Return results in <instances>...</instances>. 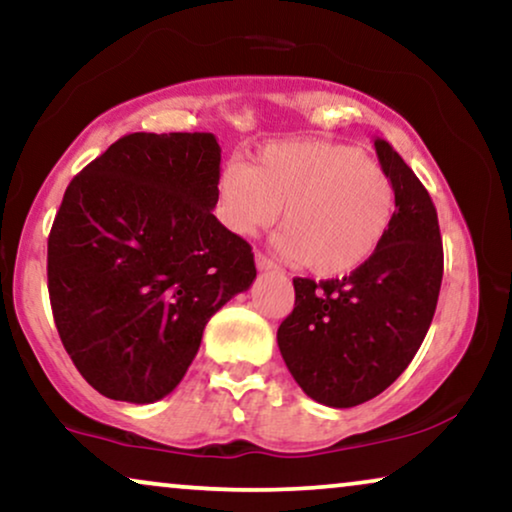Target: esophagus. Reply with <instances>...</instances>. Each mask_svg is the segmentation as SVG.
<instances>
[{"label": "esophagus", "instance_id": "1", "mask_svg": "<svg viewBox=\"0 0 512 512\" xmlns=\"http://www.w3.org/2000/svg\"><path fill=\"white\" fill-rule=\"evenodd\" d=\"M256 268L258 270H277V263L265 254H256Z\"/></svg>", "mask_w": 512, "mask_h": 512}]
</instances>
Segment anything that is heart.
Instances as JSON below:
<instances>
[{
    "label": "heart",
    "mask_w": 512,
    "mask_h": 512,
    "mask_svg": "<svg viewBox=\"0 0 512 512\" xmlns=\"http://www.w3.org/2000/svg\"><path fill=\"white\" fill-rule=\"evenodd\" d=\"M277 247L319 277L359 270L382 247L396 214V184L356 146L303 139L263 146L254 163L221 170L216 216L235 235L270 228Z\"/></svg>",
    "instance_id": "obj_1"
}]
</instances>
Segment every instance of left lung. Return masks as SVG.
<instances>
[{
    "instance_id": "8db88e82",
    "label": "left lung",
    "mask_w": 512,
    "mask_h": 512,
    "mask_svg": "<svg viewBox=\"0 0 512 512\" xmlns=\"http://www.w3.org/2000/svg\"><path fill=\"white\" fill-rule=\"evenodd\" d=\"M375 151L396 184V214L382 247L342 279H293L296 303L277 328L293 380L328 408L370 401L410 366L443 282V240L429 191L389 142L375 139Z\"/></svg>"
}]
</instances>
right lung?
Wrapping results in <instances>:
<instances>
[{
    "label": "right lung",
    "instance_id": "add662e5",
    "mask_svg": "<svg viewBox=\"0 0 512 512\" xmlns=\"http://www.w3.org/2000/svg\"><path fill=\"white\" fill-rule=\"evenodd\" d=\"M212 132H132L69 181L48 235V296L90 387L153 403L181 382L214 312L256 279L247 240L212 214Z\"/></svg>",
    "mask_w": 512,
    "mask_h": 512
}]
</instances>
